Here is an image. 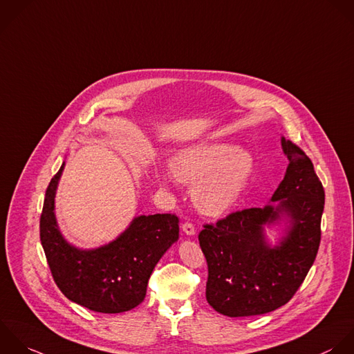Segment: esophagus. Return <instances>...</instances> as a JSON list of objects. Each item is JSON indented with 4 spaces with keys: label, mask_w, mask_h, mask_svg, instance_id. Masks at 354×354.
<instances>
[{
    "label": "esophagus",
    "mask_w": 354,
    "mask_h": 354,
    "mask_svg": "<svg viewBox=\"0 0 354 354\" xmlns=\"http://www.w3.org/2000/svg\"><path fill=\"white\" fill-rule=\"evenodd\" d=\"M182 230H183L187 236H193V234L196 233V229H194L193 223H190V222H185V223L182 225Z\"/></svg>",
    "instance_id": "obj_1"
}]
</instances>
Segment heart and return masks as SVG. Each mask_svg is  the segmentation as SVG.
<instances>
[{"mask_svg": "<svg viewBox=\"0 0 354 354\" xmlns=\"http://www.w3.org/2000/svg\"><path fill=\"white\" fill-rule=\"evenodd\" d=\"M252 156L229 143H205L179 153L171 162L172 175L193 185V201L208 215H221L234 205L252 174ZM167 180V176H161Z\"/></svg>", "mask_w": 354, "mask_h": 354, "instance_id": "b5f03b06", "label": "heart"}]
</instances>
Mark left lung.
<instances>
[{
    "label": "left lung",
    "mask_w": 354,
    "mask_h": 354,
    "mask_svg": "<svg viewBox=\"0 0 354 354\" xmlns=\"http://www.w3.org/2000/svg\"><path fill=\"white\" fill-rule=\"evenodd\" d=\"M290 164L272 201L263 208L229 214L198 234L208 265L205 297L221 315L259 316L295 295L306 279L322 240L324 187L306 153L281 138ZM277 207H274V205ZM289 218L286 237L270 248L263 225Z\"/></svg>",
    "instance_id": "1"
}]
</instances>
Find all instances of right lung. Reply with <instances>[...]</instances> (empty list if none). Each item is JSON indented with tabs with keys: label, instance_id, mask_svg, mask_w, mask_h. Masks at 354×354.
I'll return each instance as SVG.
<instances>
[{
	"label": "right lung",
	"instance_id": "add662e5",
	"mask_svg": "<svg viewBox=\"0 0 354 354\" xmlns=\"http://www.w3.org/2000/svg\"><path fill=\"white\" fill-rule=\"evenodd\" d=\"M64 164L50 179L39 218V239L52 277L63 295L97 313H122L146 297L151 272L179 239L172 214L136 216L114 241L78 250L62 236L55 218V193Z\"/></svg>",
	"mask_w": 354,
	"mask_h": 354
}]
</instances>
